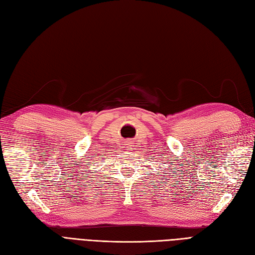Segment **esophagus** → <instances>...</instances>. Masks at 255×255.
<instances>
[{"instance_id":"obj_1","label":"esophagus","mask_w":255,"mask_h":255,"mask_svg":"<svg viewBox=\"0 0 255 255\" xmlns=\"http://www.w3.org/2000/svg\"><path fill=\"white\" fill-rule=\"evenodd\" d=\"M132 145H133V142L130 140H127L125 141V148L128 150V149H132Z\"/></svg>"}]
</instances>
